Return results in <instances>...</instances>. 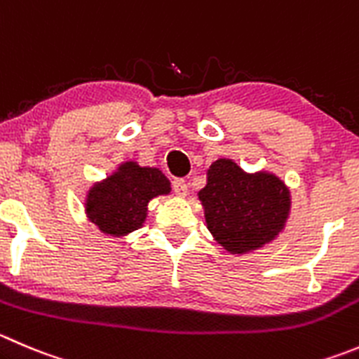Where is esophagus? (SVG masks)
Returning <instances> with one entry per match:
<instances>
[{"instance_id": "obj_1", "label": "esophagus", "mask_w": 359, "mask_h": 359, "mask_svg": "<svg viewBox=\"0 0 359 359\" xmlns=\"http://www.w3.org/2000/svg\"><path fill=\"white\" fill-rule=\"evenodd\" d=\"M172 187H173V191H175V194L177 196H186L187 194V182L184 179H175L172 182Z\"/></svg>"}]
</instances>
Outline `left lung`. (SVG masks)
Masks as SVG:
<instances>
[{
  "label": "left lung",
  "mask_w": 359,
  "mask_h": 359,
  "mask_svg": "<svg viewBox=\"0 0 359 359\" xmlns=\"http://www.w3.org/2000/svg\"><path fill=\"white\" fill-rule=\"evenodd\" d=\"M198 196L208 229L231 252L257 249L276 238L290 210L287 191L276 175H247L229 159L210 166Z\"/></svg>",
  "instance_id": "1"
}]
</instances>
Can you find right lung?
<instances>
[{"mask_svg": "<svg viewBox=\"0 0 359 359\" xmlns=\"http://www.w3.org/2000/svg\"><path fill=\"white\" fill-rule=\"evenodd\" d=\"M168 193V179L158 168L124 163L119 172L93 187L87 215L107 235H126L144 224L149 200Z\"/></svg>", "mask_w": 359, "mask_h": 359, "instance_id": "obj_1", "label": "right lung"}]
</instances>
